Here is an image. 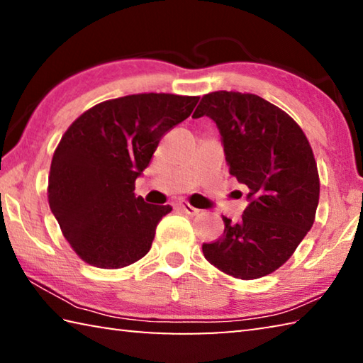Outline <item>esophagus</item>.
Wrapping results in <instances>:
<instances>
[{
	"label": "esophagus",
	"instance_id": "1",
	"mask_svg": "<svg viewBox=\"0 0 363 363\" xmlns=\"http://www.w3.org/2000/svg\"><path fill=\"white\" fill-rule=\"evenodd\" d=\"M177 206H179L184 213L190 214V216H196V214L200 213L199 208H194L192 205L187 203V201H179V203H177Z\"/></svg>",
	"mask_w": 363,
	"mask_h": 363
}]
</instances>
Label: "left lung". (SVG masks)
I'll return each mask as SVG.
<instances>
[{
    "label": "left lung",
    "instance_id": "1",
    "mask_svg": "<svg viewBox=\"0 0 363 363\" xmlns=\"http://www.w3.org/2000/svg\"><path fill=\"white\" fill-rule=\"evenodd\" d=\"M203 115L216 123L229 173L248 187L250 205L240 223L223 216V237L201 250L227 275L264 277L290 259L314 224L320 195L314 153L298 123L256 94H205L194 116Z\"/></svg>",
    "mask_w": 363,
    "mask_h": 363
}]
</instances>
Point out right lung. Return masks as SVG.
I'll list each match as a JSON object with an SVG mask.
<instances>
[{"mask_svg":"<svg viewBox=\"0 0 363 363\" xmlns=\"http://www.w3.org/2000/svg\"><path fill=\"white\" fill-rule=\"evenodd\" d=\"M199 96L131 94L104 101L72 123L54 152L49 208L73 251L101 269L139 261L173 208L136 196L160 139L189 118Z\"/></svg>","mask_w":363,"mask_h":363,"instance_id":"right-lung-1","label":"right lung"}]
</instances>
